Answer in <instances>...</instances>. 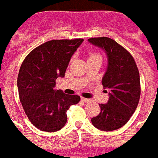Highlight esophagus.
Wrapping results in <instances>:
<instances>
[{
	"mask_svg": "<svg viewBox=\"0 0 158 158\" xmlns=\"http://www.w3.org/2000/svg\"><path fill=\"white\" fill-rule=\"evenodd\" d=\"M81 100L82 101V102H84V103H88L89 101H90V99H86V98H81Z\"/></svg>",
	"mask_w": 158,
	"mask_h": 158,
	"instance_id": "obj_1",
	"label": "esophagus"
}]
</instances>
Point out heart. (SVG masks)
I'll use <instances>...</instances> for the list:
<instances>
[{
    "label": "heart",
    "instance_id": "1",
    "mask_svg": "<svg viewBox=\"0 0 158 158\" xmlns=\"http://www.w3.org/2000/svg\"><path fill=\"white\" fill-rule=\"evenodd\" d=\"M94 56H98V55H96V54H92L91 57H94Z\"/></svg>",
    "mask_w": 158,
    "mask_h": 158
}]
</instances>
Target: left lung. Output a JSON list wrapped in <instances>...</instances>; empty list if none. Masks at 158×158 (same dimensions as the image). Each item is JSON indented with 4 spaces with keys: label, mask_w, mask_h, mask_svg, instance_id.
<instances>
[{
    "label": "left lung",
    "mask_w": 158,
    "mask_h": 158,
    "mask_svg": "<svg viewBox=\"0 0 158 158\" xmlns=\"http://www.w3.org/2000/svg\"><path fill=\"white\" fill-rule=\"evenodd\" d=\"M88 41L106 52L107 68L102 84L109 94L107 103L99 105L100 113L91 122L99 130H116L127 123L138 106L140 97L138 68L130 53L112 39L95 37Z\"/></svg>",
    "instance_id": "8db88e82"
}]
</instances>
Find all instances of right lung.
<instances>
[{
	"label": "right lung",
	"mask_w": 158,
	"mask_h": 158,
	"mask_svg": "<svg viewBox=\"0 0 158 158\" xmlns=\"http://www.w3.org/2000/svg\"><path fill=\"white\" fill-rule=\"evenodd\" d=\"M83 39L52 40L31 51L18 76L20 102L31 123L38 129L56 132L67 122L66 111L80 101L78 95L55 89L56 79L63 78L70 60Z\"/></svg>",
	"instance_id": "1"
}]
</instances>
